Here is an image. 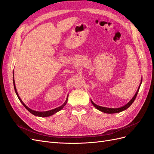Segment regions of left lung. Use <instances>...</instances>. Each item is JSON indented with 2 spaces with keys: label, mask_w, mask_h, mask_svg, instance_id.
<instances>
[{
  "label": "left lung",
  "mask_w": 154,
  "mask_h": 154,
  "mask_svg": "<svg viewBox=\"0 0 154 154\" xmlns=\"http://www.w3.org/2000/svg\"><path fill=\"white\" fill-rule=\"evenodd\" d=\"M142 80H143V78L141 77V82H140V84H139V86L137 88V90L136 92V94H135V95L133 96L132 98L130 100L128 103L127 104H125V105L121 106V107H119V108H109V107H105V106H100V105H97L96 104H95L94 102H93L91 100V103H92V105H94V106L95 107V108H96L97 110L102 112H104V113H106V114H115V113H119V112H121L122 111H124L126 109H127L128 107L131 105L133 102L134 101L135 99H136V97L137 95V93L139 92V88H140V86L141 85V83H142Z\"/></svg>",
  "instance_id": "1"
}]
</instances>
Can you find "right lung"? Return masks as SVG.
Segmentation results:
<instances>
[{"label": "right lung", "mask_w": 154, "mask_h": 154, "mask_svg": "<svg viewBox=\"0 0 154 154\" xmlns=\"http://www.w3.org/2000/svg\"><path fill=\"white\" fill-rule=\"evenodd\" d=\"M13 85H14V88H15V91L16 92V94L18 97V98L19 99L20 101L22 103V104L24 105V106L25 107V108L28 110L30 113H31L32 114H33L36 116H38V117H49V116H52L54 114H56L57 112H58L61 110L63 107L65 106V105H66L67 102V100H68V95H67V97L66 98V101L64 102V103L63 105H62L61 106H60L58 107H57V108H55L54 109H52V110H48V111H44V112H40V111H36V110H32L30 108H29L28 106H26V105L22 101V100L20 99V96H18V92L17 91V88H16V86H15V79H14V72H13Z\"/></svg>", "instance_id": "1"}]
</instances>
